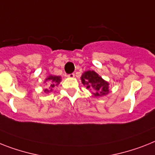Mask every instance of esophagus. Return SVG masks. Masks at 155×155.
<instances>
[{
  "label": "esophagus",
  "mask_w": 155,
  "mask_h": 155,
  "mask_svg": "<svg viewBox=\"0 0 155 155\" xmlns=\"http://www.w3.org/2000/svg\"><path fill=\"white\" fill-rule=\"evenodd\" d=\"M67 77L70 78H74V74H70L67 75Z\"/></svg>",
  "instance_id": "esophagus-1"
}]
</instances>
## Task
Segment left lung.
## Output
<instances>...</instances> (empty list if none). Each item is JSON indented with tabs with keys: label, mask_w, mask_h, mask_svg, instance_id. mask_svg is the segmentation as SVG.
Here are the masks:
<instances>
[{
	"label": "left lung",
	"mask_w": 155,
	"mask_h": 155,
	"mask_svg": "<svg viewBox=\"0 0 155 155\" xmlns=\"http://www.w3.org/2000/svg\"><path fill=\"white\" fill-rule=\"evenodd\" d=\"M81 82L86 89L93 91L94 97H103L109 93V83L104 80L94 70H88L81 77Z\"/></svg>",
	"instance_id": "left-lung-1"
}]
</instances>
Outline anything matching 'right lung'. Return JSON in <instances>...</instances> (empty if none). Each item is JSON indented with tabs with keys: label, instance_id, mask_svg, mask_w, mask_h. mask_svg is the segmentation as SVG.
Returning a JSON list of instances; mask_svg holds the SVG:
<instances>
[{
	"label": "right lung",
	"instance_id": "1",
	"mask_svg": "<svg viewBox=\"0 0 155 155\" xmlns=\"http://www.w3.org/2000/svg\"><path fill=\"white\" fill-rule=\"evenodd\" d=\"M62 81V78L60 76H56V75H49L44 81V83L47 82L48 83V87L43 89V93H49L54 90V88L59 85L60 82Z\"/></svg>",
	"mask_w": 155,
	"mask_h": 155
}]
</instances>
